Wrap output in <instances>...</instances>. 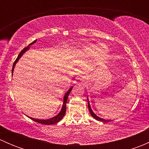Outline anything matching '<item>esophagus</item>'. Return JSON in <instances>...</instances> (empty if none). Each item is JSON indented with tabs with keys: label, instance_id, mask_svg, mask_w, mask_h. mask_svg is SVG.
<instances>
[{
	"label": "esophagus",
	"instance_id": "esophagus-1",
	"mask_svg": "<svg viewBox=\"0 0 149 149\" xmlns=\"http://www.w3.org/2000/svg\"><path fill=\"white\" fill-rule=\"evenodd\" d=\"M84 80H85V78H84V77H82L81 79V81L82 82L84 81Z\"/></svg>",
	"mask_w": 149,
	"mask_h": 149
}]
</instances>
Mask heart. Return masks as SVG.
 Wrapping results in <instances>:
<instances>
[{
    "mask_svg": "<svg viewBox=\"0 0 149 149\" xmlns=\"http://www.w3.org/2000/svg\"><path fill=\"white\" fill-rule=\"evenodd\" d=\"M78 54L82 57H91L95 55L97 61H102L108 58L109 50L105 45L88 43L80 48L78 51Z\"/></svg>",
    "mask_w": 149,
    "mask_h": 149,
    "instance_id": "b5f03b06",
    "label": "heart"
}]
</instances>
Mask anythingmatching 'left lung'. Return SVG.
Masks as SVG:
<instances>
[{
	"label": "left lung",
	"mask_w": 149,
	"mask_h": 149,
	"mask_svg": "<svg viewBox=\"0 0 149 149\" xmlns=\"http://www.w3.org/2000/svg\"><path fill=\"white\" fill-rule=\"evenodd\" d=\"M87 100H88V110H89V112H90V114H91V116L93 117V118H94V119H96V120H98V121L103 122V123H107V122L111 121V120H104V119H103V118H100V117L97 116V115H96V114H94V112H93V111H92V109H91V106H90V104H89V102H88V98H87Z\"/></svg>",
	"instance_id": "8db88e82"
}]
</instances>
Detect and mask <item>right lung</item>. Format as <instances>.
<instances>
[{
  "mask_svg": "<svg viewBox=\"0 0 149 149\" xmlns=\"http://www.w3.org/2000/svg\"><path fill=\"white\" fill-rule=\"evenodd\" d=\"M37 42V40H34L33 42L30 43L29 45L26 47L24 48L22 50V52L19 53V55H18L17 58H16V60L15 61V62L13 63V68H12V76H13V70H14V67L15 65H16V63L19 61V60L21 58H22V56L23 55V54H24L25 52H26V51H27L29 49V47L31 45L34 44V43ZM72 88H73V86L71 87V88H70V89L68 90V91H67V92L65 93V95H64V97H63V106H62V108H61V112H59V113L58 114V115H56V116L53 117V118H49V119H47V120H40V119H35V118H30V117H28V118H29L30 119H31L32 120L37 122V123H41V124H44V125H52V124H55V123H58V122H60L61 120L63 119V118L64 117V115H65V111H66V102H67V100H68V95L70 93V91H71Z\"/></svg>",
  "mask_w": 149,
  "mask_h": 149,
  "instance_id": "add662e5",
  "label": "right lung"
}]
</instances>
